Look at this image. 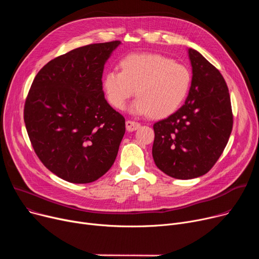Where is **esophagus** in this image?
<instances>
[{
    "instance_id": "obj_1",
    "label": "esophagus",
    "mask_w": 259,
    "mask_h": 259,
    "mask_svg": "<svg viewBox=\"0 0 259 259\" xmlns=\"http://www.w3.org/2000/svg\"><path fill=\"white\" fill-rule=\"evenodd\" d=\"M141 127V124L140 122H138V121H134V120H130V119H128L127 121H126V128H127V130L128 131H135L137 129H139Z\"/></svg>"
}]
</instances>
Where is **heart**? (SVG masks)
Here are the masks:
<instances>
[{
	"mask_svg": "<svg viewBox=\"0 0 259 259\" xmlns=\"http://www.w3.org/2000/svg\"><path fill=\"white\" fill-rule=\"evenodd\" d=\"M120 71H108L103 90L112 107L122 110L133 97L132 110L162 118L175 112L185 101L191 85L188 68L158 53H130L120 59Z\"/></svg>",
	"mask_w": 259,
	"mask_h": 259,
	"instance_id": "obj_1",
	"label": "heart"
}]
</instances>
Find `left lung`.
Segmentation results:
<instances>
[{
    "mask_svg": "<svg viewBox=\"0 0 259 259\" xmlns=\"http://www.w3.org/2000/svg\"><path fill=\"white\" fill-rule=\"evenodd\" d=\"M188 51L193 76L185 105L153 125L155 165L178 180L209 172L223 154L233 128L224 76L199 52L191 48Z\"/></svg>",
    "mask_w": 259,
    "mask_h": 259,
    "instance_id": "1",
    "label": "left lung"
}]
</instances>
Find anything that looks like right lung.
Instances as JSON below:
<instances>
[{"instance_id":"1","label":"right lung","mask_w":259,"mask_h":259,"mask_svg":"<svg viewBox=\"0 0 259 259\" xmlns=\"http://www.w3.org/2000/svg\"><path fill=\"white\" fill-rule=\"evenodd\" d=\"M119 44H90L51 60L27 94L24 121L33 150L64 181L92 183L116 158L125 117L105 100L102 76Z\"/></svg>"}]
</instances>
